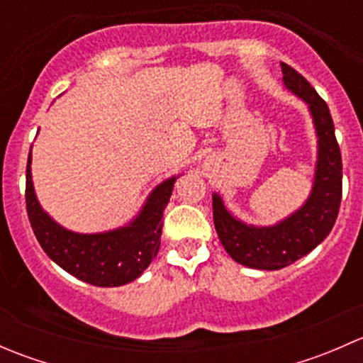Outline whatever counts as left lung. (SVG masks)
Wrapping results in <instances>:
<instances>
[{
	"label": "left lung",
	"mask_w": 363,
	"mask_h": 363,
	"mask_svg": "<svg viewBox=\"0 0 363 363\" xmlns=\"http://www.w3.org/2000/svg\"><path fill=\"white\" fill-rule=\"evenodd\" d=\"M283 84L303 101L318 138L316 170L307 200L279 223L247 225L226 208L221 195H212V216L219 240L237 263L258 270H279L306 256L330 233L342 195V160L328 105L296 69L281 63Z\"/></svg>",
	"instance_id": "obj_1"
}]
</instances>
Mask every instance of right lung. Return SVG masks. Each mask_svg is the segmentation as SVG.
I'll use <instances>...</instances> for the list:
<instances>
[{"label": "right lung", "mask_w": 363, "mask_h": 363, "mask_svg": "<svg viewBox=\"0 0 363 363\" xmlns=\"http://www.w3.org/2000/svg\"><path fill=\"white\" fill-rule=\"evenodd\" d=\"M160 182L138 214L119 228L98 233H79L54 221L36 199L31 177V151L26 167V207L29 223L42 250L54 263L93 286H123L142 276L160 250L163 211L170 202L175 181Z\"/></svg>", "instance_id": "obj_1"}]
</instances>
